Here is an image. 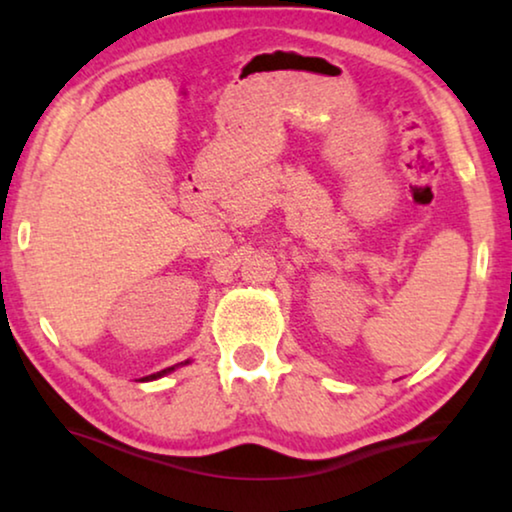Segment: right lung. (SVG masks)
Masks as SVG:
<instances>
[{"label":"right lung","instance_id":"right-lung-1","mask_svg":"<svg viewBox=\"0 0 512 512\" xmlns=\"http://www.w3.org/2000/svg\"><path fill=\"white\" fill-rule=\"evenodd\" d=\"M175 367H168V369H164V371H157V373H152V376H145L143 380H154V378H159V376H164V373H168V371H173Z\"/></svg>","mask_w":512,"mask_h":512}]
</instances>
